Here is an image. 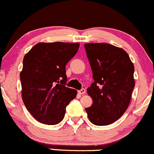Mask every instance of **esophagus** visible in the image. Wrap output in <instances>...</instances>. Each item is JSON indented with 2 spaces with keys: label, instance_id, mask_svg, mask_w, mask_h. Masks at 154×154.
<instances>
[{
  "label": "esophagus",
  "instance_id": "obj_1",
  "mask_svg": "<svg viewBox=\"0 0 154 154\" xmlns=\"http://www.w3.org/2000/svg\"><path fill=\"white\" fill-rule=\"evenodd\" d=\"M78 93L81 95H85V93H86V90L84 88H82V89H81L80 90H79V91H78Z\"/></svg>",
  "mask_w": 154,
  "mask_h": 154
}]
</instances>
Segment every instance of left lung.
Returning a JSON list of instances; mask_svg holds the SVG:
<instances>
[{"label":"left lung","mask_w":154,"mask_h":154,"mask_svg":"<svg viewBox=\"0 0 154 154\" xmlns=\"http://www.w3.org/2000/svg\"><path fill=\"white\" fill-rule=\"evenodd\" d=\"M85 48L94 79L88 88L93 104L85 110L93 125H110L130 104L135 86L134 64L123 49L111 44L91 43Z\"/></svg>","instance_id":"8db88e82"}]
</instances>
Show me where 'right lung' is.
<instances>
[{
  "label": "right lung",
  "mask_w": 154,
  "mask_h": 154,
  "mask_svg": "<svg viewBox=\"0 0 154 154\" xmlns=\"http://www.w3.org/2000/svg\"><path fill=\"white\" fill-rule=\"evenodd\" d=\"M79 48V43H38L25 55L20 73L22 99L39 122H61L66 107L76 97V90L66 87L65 66Z\"/></svg>",
  "instance_id": "1"
}]
</instances>
